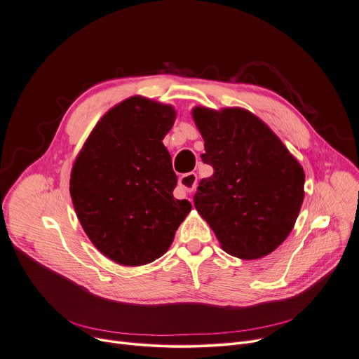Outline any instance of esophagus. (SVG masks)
Segmentation results:
<instances>
[{"label": "esophagus", "instance_id": "obj_1", "mask_svg": "<svg viewBox=\"0 0 359 359\" xmlns=\"http://www.w3.org/2000/svg\"><path fill=\"white\" fill-rule=\"evenodd\" d=\"M196 183H198V176L196 173H186L183 176L179 177V186L184 190V191H191L194 187H196Z\"/></svg>", "mask_w": 359, "mask_h": 359}]
</instances>
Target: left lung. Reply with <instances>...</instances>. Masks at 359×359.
Masks as SVG:
<instances>
[{"label": "left lung", "instance_id": "obj_1", "mask_svg": "<svg viewBox=\"0 0 359 359\" xmlns=\"http://www.w3.org/2000/svg\"><path fill=\"white\" fill-rule=\"evenodd\" d=\"M191 117L205 142L194 208L222 249L239 259L272 253L292 232L305 196V173L271 127L242 107L196 106Z\"/></svg>", "mask_w": 359, "mask_h": 359}]
</instances>
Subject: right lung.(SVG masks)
I'll return each instance as SVG.
<instances>
[{
  "instance_id": "add662e5",
  "label": "right lung",
  "mask_w": 359,
  "mask_h": 359,
  "mask_svg": "<svg viewBox=\"0 0 359 359\" xmlns=\"http://www.w3.org/2000/svg\"><path fill=\"white\" fill-rule=\"evenodd\" d=\"M172 104L133 95L91 130L70 175L76 215L91 243L113 262L142 266L165 255L191 210L173 198L177 176L163 144Z\"/></svg>"
}]
</instances>
